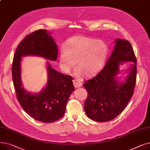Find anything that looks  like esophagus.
<instances>
[{"mask_svg":"<svg viewBox=\"0 0 150 150\" xmlns=\"http://www.w3.org/2000/svg\"><path fill=\"white\" fill-rule=\"evenodd\" d=\"M73 83H74V87L75 88H80V87H81V85H82V83L80 80H74L73 81Z\"/></svg>","mask_w":150,"mask_h":150,"instance_id":"1","label":"esophagus"}]
</instances>
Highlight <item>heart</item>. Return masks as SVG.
<instances>
[{
    "label": "heart",
    "instance_id": "1",
    "mask_svg": "<svg viewBox=\"0 0 150 150\" xmlns=\"http://www.w3.org/2000/svg\"><path fill=\"white\" fill-rule=\"evenodd\" d=\"M67 47L62 46L59 54V64L62 69L68 73L74 69L76 62L78 74L92 78L103 69L108 58L106 44L97 39L83 36L70 38Z\"/></svg>",
    "mask_w": 150,
    "mask_h": 150
}]
</instances>
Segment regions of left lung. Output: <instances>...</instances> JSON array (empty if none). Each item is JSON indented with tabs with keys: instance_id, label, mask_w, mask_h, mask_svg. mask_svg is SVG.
<instances>
[{
	"instance_id": "8db88e82",
	"label": "left lung",
	"mask_w": 150,
	"mask_h": 150,
	"mask_svg": "<svg viewBox=\"0 0 150 150\" xmlns=\"http://www.w3.org/2000/svg\"><path fill=\"white\" fill-rule=\"evenodd\" d=\"M136 61L131 44L125 39H116L111 55L104 68L83 84L88 91L84 111L91 119L100 122H108L122 113L134 93ZM125 63H129L130 65L126 72L128 75L120 81V78L117 75L121 72L120 66Z\"/></svg>"
}]
</instances>
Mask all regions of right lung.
Wrapping results in <instances>:
<instances>
[{"label": "right lung", "instance_id": "right-lung-1", "mask_svg": "<svg viewBox=\"0 0 150 150\" xmlns=\"http://www.w3.org/2000/svg\"><path fill=\"white\" fill-rule=\"evenodd\" d=\"M50 34L47 30H39L27 35L18 45L12 64L13 81L18 100L30 117L44 123H52L62 117L70 94L74 91L72 77L58 72L49 62H46L47 82L40 92H29L23 87L22 57L35 56L57 60L58 46Z\"/></svg>", "mask_w": 150, "mask_h": 150}]
</instances>
